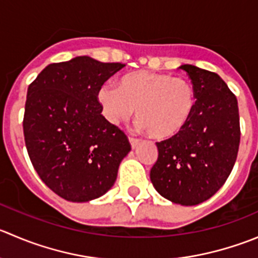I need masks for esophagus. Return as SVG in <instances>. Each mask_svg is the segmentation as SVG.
I'll return each instance as SVG.
<instances>
[{
	"label": "esophagus",
	"instance_id": "esophagus-1",
	"mask_svg": "<svg viewBox=\"0 0 258 258\" xmlns=\"http://www.w3.org/2000/svg\"><path fill=\"white\" fill-rule=\"evenodd\" d=\"M130 144H131V147L132 149H135V147L137 146V145H139V142H140V140L139 139H136V137H130Z\"/></svg>",
	"mask_w": 258,
	"mask_h": 258
}]
</instances>
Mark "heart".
Listing matches in <instances>:
<instances>
[{"label":"heart","instance_id":"heart-1","mask_svg":"<svg viewBox=\"0 0 258 258\" xmlns=\"http://www.w3.org/2000/svg\"><path fill=\"white\" fill-rule=\"evenodd\" d=\"M103 116L111 123L126 121L136 108L140 127L157 140H167L186 126L197 104L189 81L171 74L134 72L122 77L118 88L103 84L97 93Z\"/></svg>","mask_w":258,"mask_h":258}]
</instances>
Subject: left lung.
<instances>
[{
    "mask_svg": "<svg viewBox=\"0 0 258 258\" xmlns=\"http://www.w3.org/2000/svg\"><path fill=\"white\" fill-rule=\"evenodd\" d=\"M197 104L186 126L171 139L156 142L159 156L150 171L160 196L181 206L208 201L226 182L238 154V102L213 72L184 64Z\"/></svg>",
    "mask_w": 258,
    "mask_h": 258,
    "instance_id": "obj_1",
    "label": "left lung"
}]
</instances>
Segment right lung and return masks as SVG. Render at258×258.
I'll return each instance as SVG.
<instances>
[{
    "label": "right lung",
    "instance_id": "obj_1",
    "mask_svg": "<svg viewBox=\"0 0 258 258\" xmlns=\"http://www.w3.org/2000/svg\"><path fill=\"white\" fill-rule=\"evenodd\" d=\"M121 62L89 56L49 64L27 89L24 136L40 179L69 202L106 194L131 150L128 139L102 116L99 87Z\"/></svg>",
    "mask_w": 258,
    "mask_h": 258
}]
</instances>
